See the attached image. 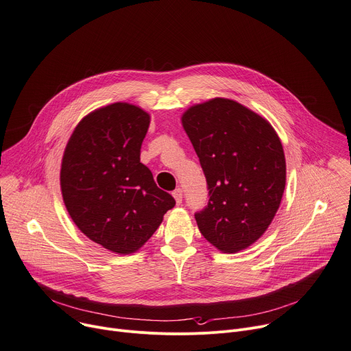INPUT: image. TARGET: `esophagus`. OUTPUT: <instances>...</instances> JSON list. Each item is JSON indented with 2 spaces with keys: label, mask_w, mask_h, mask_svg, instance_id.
I'll use <instances>...</instances> for the list:
<instances>
[{
  "label": "esophagus",
  "mask_w": 351,
  "mask_h": 351,
  "mask_svg": "<svg viewBox=\"0 0 351 351\" xmlns=\"http://www.w3.org/2000/svg\"><path fill=\"white\" fill-rule=\"evenodd\" d=\"M173 197L176 199V204L180 205L182 202V189L181 188H177L173 191Z\"/></svg>",
  "instance_id": "esophagus-1"
}]
</instances>
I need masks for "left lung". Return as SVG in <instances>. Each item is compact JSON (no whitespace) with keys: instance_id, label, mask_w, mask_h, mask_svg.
Returning a JSON list of instances; mask_svg holds the SVG:
<instances>
[{"instance_id":"8db88e82","label":"left lung","mask_w":351,"mask_h":351,"mask_svg":"<svg viewBox=\"0 0 351 351\" xmlns=\"http://www.w3.org/2000/svg\"><path fill=\"white\" fill-rule=\"evenodd\" d=\"M181 121L209 189L208 206L195 213L199 231L221 252L248 248L274 220L286 186L276 131L256 112L221 97L189 107Z\"/></svg>"}]
</instances>
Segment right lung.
<instances>
[{
    "instance_id": "1",
    "label": "right lung",
    "mask_w": 351,
    "mask_h": 351,
    "mask_svg": "<svg viewBox=\"0 0 351 351\" xmlns=\"http://www.w3.org/2000/svg\"><path fill=\"white\" fill-rule=\"evenodd\" d=\"M150 115L130 103L88 114L72 132L61 163L65 208L84 234L120 255L138 251L176 201L141 163Z\"/></svg>"
}]
</instances>
